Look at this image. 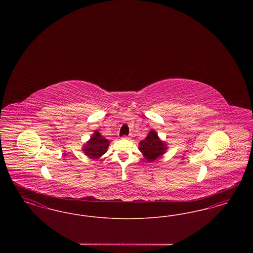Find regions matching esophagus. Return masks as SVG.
Masks as SVG:
<instances>
[{
    "mask_svg": "<svg viewBox=\"0 0 253 253\" xmlns=\"http://www.w3.org/2000/svg\"><path fill=\"white\" fill-rule=\"evenodd\" d=\"M130 136H131V135H123V136H122V138H124V139H129V138H130Z\"/></svg>",
    "mask_w": 253,
    "mask_h": 253,
    "instance_id": "obj_1",
    "label": "esophagus"
}]
</instances>
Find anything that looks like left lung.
<instances>
[{"label": "left lung", "instance_id": "obj_1", "mask_svg": "<svg viewBox=\"0 0 253 253\" xmlns=\"http://www.w3.org/2000/svg\"><path fill=\"white\" fill-rule=\"evenodd\" d=\"M139 150L143 154L146 160L152 162L165 153V151L167 150V146L164 142L160 141L157 136V132L152 130L149 132L147 137L140 141Z\"/></svg>", "mask_w": 253, "mask_h": 253}]
</instances>
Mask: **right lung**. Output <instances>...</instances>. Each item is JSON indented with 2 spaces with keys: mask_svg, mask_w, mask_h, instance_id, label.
I'll return each mask as SVG.
<instances>
[{
  "mask_svg": "<svg viewBox=\"0 0 253 253\" xmlns=\"http://www.w3.org/2000/svg\"><path fill=\"white\" fill-rule=\"evenodd\" d=\"M109 140L104 138L98 132H95L91 139L84 145V151L85 155L91 158H98L104 155L108 149Z\"/></svg>",
  "mask_w": 253,
  "mask_h": 253,
  "instance_id": "1",
  "label": "right lung"
}]
</instances>
